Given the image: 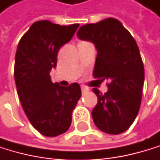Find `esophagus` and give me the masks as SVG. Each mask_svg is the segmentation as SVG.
<instances>
[{"mask_svg": "<svg viewBox=\"0 0 160 160\" xmlns=\"http://www.w3.org/2000/svg\"><path fill=\"white\" fill-rule=\"evenodd\" d=\"M88 91H89V88H87L86 86H82V94H85Z\"/></svg>", "mask_w": 160, "mask_h": 160, "instance_id": "esophagus-1", "label": "esophagus"}]
</instances>
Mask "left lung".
I'll return each mask as SVG.
<instances>
[{"mask_svg": "<svg viewBox=\"0 0 160 160\" xmlns=\"http://www.w3.org/2000/svg\"><path fill=\"white\" fill-rule=\"evenodd\" d=\"M77 37L95 44L98 54L93 76L109 82L105 94L93 89L98 97L92 111L94 123L104 133L121 134L132 125L140 107L144 66L138 46L130 32L113 18L82 25Z\"/></svg>", "mask_w": 160, "mask_h": 160, "instance_id": "8db88e82", "label": "left lung"}]
</instances>
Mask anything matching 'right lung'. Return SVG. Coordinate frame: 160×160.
Wrapping results in <instances>:
<instances>
[{"label":"right lung","mask_w":160,"mask_h":160,"mask_svg":"<svg viewBox=\"0 0 160 160\" xmlns=\"http://www.w3.org/2000/svg\"><path fill=\"white\" fill-rule=\"evenodd\" d=\"M78 26L39 21L18 44L14 67L18 96L33 127L45 137H57L69 129L72 112L82 96L78 83L64 87L53 83L50 77L59 49L72 39Z\"/></svg>","instance_id":"1"}]
</instances>
